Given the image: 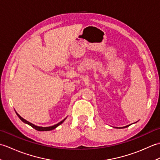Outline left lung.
I'll list each match as a JSON object with an SVG mask.
<instances>
[{
    "mask_svg": "<svg viewBox=\"0 0 160 160\" xmlns=\"http://www.w3.org/2000/svg\"><path fill=\"white\" fill-rule=\"evenodd\" d=\"M128 127V126H126V127H122V128H126V127Z\"/></svg>",
    "mask_w": 160,
    "mask_h": 160,
    "instance_id": "1",
    "label": "left lung"
}]
</instances>
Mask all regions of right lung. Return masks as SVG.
Listing matches in <instances>:
<instances>
[{"mask_svg": "<svg viewBox=\"0 0 160 160\" xmlns=\"http://www.w3.org/2000/svg\"><path fill=\"white\" fill-rule=\"evenodd\" d=\"M16 114H17V115H18V118L20 119V120H21L24 123H25V124H29V126H31V127H32V128H33L34 129H36V130H37V131H52V130H53V129H54V128H56L58 126H59L60 124H61L62 123V122L64 121V120H65V119H64L63 120H62L61 122H60L59 123H58V124H55V125H53V126H52V127H37V126H35L34 124H32V123H30L29 122H28V121H27V120H25V119H23L21 116H20V115L16 113Z\"/></svg>", "mask_w": 160, "mask_h": 160, "instance_id": "obj_1", "label": "right lung"}]
</instances>
